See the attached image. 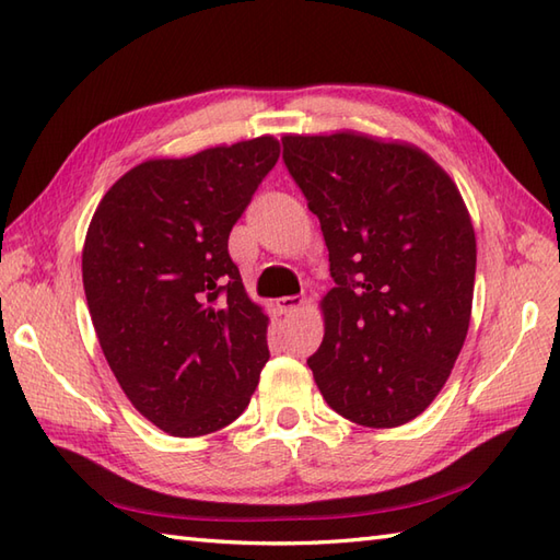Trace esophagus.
Masks as SVG:
<instances>
[{"label":"esophagus","instance_id":"obj_1","mask_svg":"<svg viewBox=\"0 0 560 560\" xmlns=\"http://www.w3.org/2000/svg\"><path fill=\"white\" fill-rule=\"evenodd\" d=\"M304 304H306L304 296H282V300H278V308L284 316H294L296 312H302Z\"/></svg>","mask_w":560,"mask_h":560}]
</instances>
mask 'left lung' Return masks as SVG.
Here are the masks:
<instances>
[{
  "mask_svg": "<svg viewBox=\"0 0 560 560\" xmlns=\"http://www.w3.org/2000/svg\"><path fill=\"white\" fill-rule=\"evenodd\" d=\"M282 145L335 280L306 364L345 419L402 427L436 400L467 338L477 237L463 194L407 141L332 131L284 133Z\"/></svg>",
  "mask_w": 560,
  "mask_h": 560,
  "instance_id": "obj_1",
  "label": "left lung"
}]
</instances>
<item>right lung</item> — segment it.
I'll list each match as a JSON object with an SVG mask.
<instances>
[{
  "instance_id": "1",
  "label": "right lung",
  "mask_w": 560,
  "mask_h": 560,
  "mask_svg": "<svg viewBox=\"0 0 560 560\" xmlns=\"http://www.w3.org/2000/svg\"><path fill=\"white\" fill-rule=\"evenodd\" d=\"M278 158L266 133L143 160L91 218L81 268L97 342L129 402L170 436L232 424L270 357V318L228 240Z\"/></svg>"
}]
</instances>
